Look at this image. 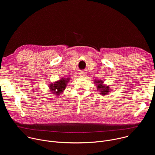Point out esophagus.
Listing matches in <instances>:
<instances>
[{
  "label": "esophagus",
  "instance_id": "obj_1",
  "mask_svg": "<svg viewBox=\"0 0 155 155\" xmlns=\"http://www.w3.org/2000/svg\"><path fill=\"white\" fill-rule=\"evenodd\" d=\"M80 77H84L86 76V74L84 72H80Z\"/></svg>",
  "mask_w": 155,
  "mask_h": 155
}]
</instances>
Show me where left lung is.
<instances>
[{
	"label": "left lung",
	"mask_w": 155,
	"mask_h": 155,
	"mask_svg": "<svg viewBox=\"0 0 155 155\" xmlns=\"http://www.w3.org/2000/svg\"><path fill=\"white\" fill-rule=\"evenodd\" d=\"M94 83L97 85V90L99 92V94L102 96L108 95L110 92V87L109 86H107L104 83V81L101 80H94Z\"/></svg>",
	"instance_id": "8db88e82"
}]
</instances>
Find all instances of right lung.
<instances>
[{"label": "right lung", "mask_w": 155, "mask_h": 155, "mask_svg": "<svg viewBox=\"0 0 155 155\" xmlns=\"http://www.w3.org/2000/svg\"><path fill=\"white\" fill-rule=\"evenodd\" d=\"M71 80L69 77L61 78L54 83H50L48 85L50 93L57 96H60L65 90L68 83Z\"/></svg>", "instance_id": "right-lung-1"}]
</instances>
